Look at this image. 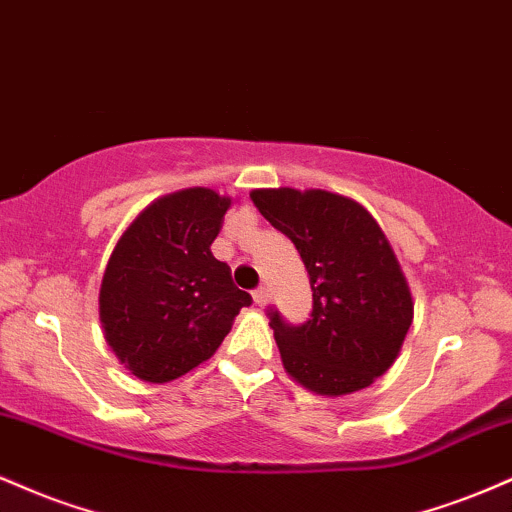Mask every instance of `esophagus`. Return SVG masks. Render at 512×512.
I'll list each match as a JSON object with an SVG mask.
<instances>
[{
	"mask_svg": "<svg viewBox=\"0 0 512 512\" xmlns=\"http://www.w3.org/2000/svg\"><path fill=\"white\" fill-rule=\"evenodd\" d=\"M252 301H255L257 305H267V301H269V289H267V286H260V289L252 291Z\"/></svg>",
	"mask_w": 512,
	"mask_h": 512,
	"instance_id": "esophagus-1",
	"label": "esophagus"
}]
</instances>
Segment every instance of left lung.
Instances as JSON below:
<instances>
[{
  "instance_id": "left-lung-1",
  "label": "left lung",
  "mask_w": 512,
  "mask_h": 512,
  "mask_svg": "<svg viewBox=\"0 0 512 512\" xmlns=\"http://www.w3.org/2000/svg\"><path fill=\"white\" fill-rule=\"evenodd\" d=\"M252 204L296 245L313 310L289 325L269 308L286 373L317 395L363 390L395 363L414 305L378 221L354 199L325 190H255Z\"/></svg>"
}]
</instances>
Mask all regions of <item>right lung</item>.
<instances>
[{
    "label": "right lung",
    "mask_w": 512,
    "mask_h": 512,
    "mask_svg": "<svg viewBox=\"0 0 512 512\" xmlns=\"http://www.w3.org/2000/svg\"><path fill=\"white\" fill-rule=\"evenodd\" d=\"M231 199L207 187L149 204L117 240L101 284L110 349L146 383H168L219 349L252 303L211 255Z\"/></svg>",
    "instance_id": "1"
}]
</instances>
